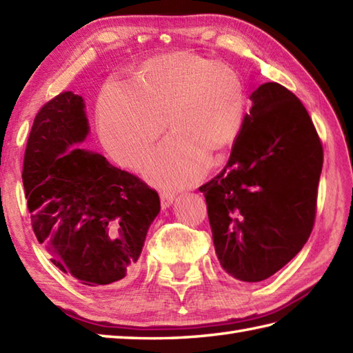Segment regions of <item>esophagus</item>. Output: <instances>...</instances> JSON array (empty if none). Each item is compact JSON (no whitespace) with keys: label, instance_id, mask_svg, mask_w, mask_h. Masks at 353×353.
<instances>
[{"label":"esophagus","instance_id":"esophagus-1","mask_svg":"<svg viewBox=\"0 0 353 353\" xmlns=\"http://www.w3.org/2000/svg\"><path fill=\"white\" fill-rule=\"evenodd\" d=\"M176 199V192L172 191H162L161 192V205H162V210H167L168 206L174 202Z\"/></svg>","mask_w":353,"mask_h":353}]
</instances>
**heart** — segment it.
<instances>
[{"mask_svg": "<svg viewBox=\"0 0 353 353\" xmlns=\"http://www.w3.org/2000/svg\"><path fill=\"white\" fill-rule=\"evenodd\" d=\"M248 114L240 73L225 62L190 52L145 61L125 88L107 87L96 116L103 147L116 162L137 170L167 125L171 136L145 174L167 186L197 182L239 141Z\"/></svg>", "mask_w": 353, "mask_h": 353, "instance_id": "heart-1", "label": "heart"}]
</instances>
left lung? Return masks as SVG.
Masks as SVG:
<instances>
[{
  "mask_svg": "<svg viewBox=\"0 0 353 353\" xmlns=\"http://www.w3.org/2000/svg\"><path fill=\"white\" fill-rule=\"evenodd\" d=\"M250 99L226 167L199 191L220 265L234 279L257 283L288 265L312 232L323 147L286 87L266 82Z\"/></svg>",
  "mask_w": 353,
  "mask_h": 353,
  "instance_id": "left-lung-1",
  "label": "left lung"
}]
</instances>
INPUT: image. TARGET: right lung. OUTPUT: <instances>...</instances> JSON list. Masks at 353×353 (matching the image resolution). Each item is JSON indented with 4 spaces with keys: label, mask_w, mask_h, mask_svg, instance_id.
Instances as JSON below:
<instances>
[{
    "label": "right lung",
    "mask_w": 353,
    "mask_h": 353,
    "mask_svg": "<svg viewBox=\"0 0 353 353\" xmlns=\"http://www.w3.org/2000/svg\"><path fill=\"white\" fill-rule=\"evenodd\" d=\"M88 131L79 94L44 103L27 141L23 185L52 263L82 285L103 286L134 274L161 200L139 177L78 147Z\"/></svg>",
    "instance_id": "add662e5"
}]
</instances>
